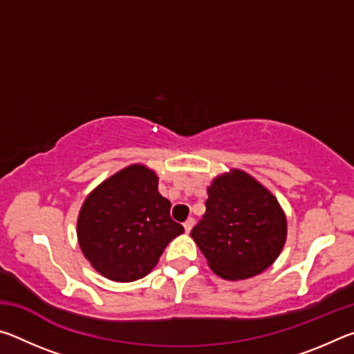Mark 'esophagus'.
Masks as SVG:
<instances>
[{
    "instance_id": "obj_1",
    "label": "esophagus",
    "mask_w": 354,
    "mask_h": 354,
    "mask_svg": "<svg viewBox=\"0 0 354 354\" xmlns=\"http://www.w3.org/2000/svg\"><path fill=\"white\" fill-rule=\"evenodd\" d=\"M194 223H195V220H194V218H187V220L184 221V225H183V226H184V231L187 232V234H189V232L192 231V226H194Z\"/></svg>"
}]
</instances>
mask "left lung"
I'll list each match as a JSON object with an SVG mask.
<instances>
[{
	"label": "left lung",
	"mask_w": 354,
	"mask_h": 354,
	"mask_svg": "<svg viewBox=\"0 0 354 354\" xmlns=\"http://www.w3.org/2000/svg\"><path fill=\"white\" fill-rule=\"evenodd\" d=\"M190 236L215 274L248 279L278 259L287 218L270 190L247 171L231 169L207 187L206 214Z\"/></svg>",
	"instance_id": "8db88e82"
}]
</instances>
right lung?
<instances>
[{"label":"right lung","mask_w":354,"mask_h":354,"mask_svg":"<svg viewBox=\"0 0 354 354\" xmlns=\"http://www.w3.org/2000/svg\"><path fill=\"white\" fill-rule=\"evenodd\" d=\"M159 178L143 164L124 167L98 184L77 215V243L86 259L117 283L137 281L153 270L167 245L184 227L170 217V201Z\"/></svg>","instance_id":"right-lung-1"}]
</instances>
